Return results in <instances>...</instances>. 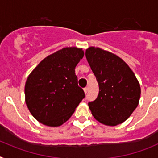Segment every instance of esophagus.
<instances>
[{"mask_svg": "<svg viewBox=\"0 0 158 158\" xmlns=\"http://www.w3.org/2000/svg\"><path fill=\"white\" fill-rule=\"evenodd\" d=\"M83 90H84L85 94H87V93L88 92V88H87V87H85V88L83 89Z\"/></svg>", "mask_w": 158, "mask_h": 158, "instance_id": "1", "label": "esophagus"}]
</instances>
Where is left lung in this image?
I'll use <instances>...</instances> for the list:
<instances>
[{
    "instance_id": "8db88e82",
    "label": "left lung",
    "mask_w": 158,
    "mask_h": 158,
    "mask_svg": "<svg viewBox=\"0 0 158 158\" xmlns=\"http://www.w3.org/2000/svg\"><path fill=\"white\" fill-rule=\"evenodd\" d=\"M86 58L99 87L97 98L88 103L91 114L106 126L123 123L139 103L141 87L136 76L120 57L99 48H88Z\"/></svg>"
}]
</instances>
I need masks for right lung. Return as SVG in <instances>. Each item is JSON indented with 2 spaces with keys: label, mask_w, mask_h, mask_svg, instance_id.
<instances>
[{
  "label": "right lung",
  "mask_w": 158,
  "mask_h": 158,
  "mask_svg": "<svg viewBox=\"0 0 158 158\" xmlns=\"http://www.w3.org/2000/svg\"><path fill=\"white\" fill-rule=\"evenodd\" d=\"M84 56L82 48H64L49 55L26 80V105L38 122L56 127L71 118L85 97L75 68Z\"/></svg>",
  "instance_id": "1"
}]
</instances>
